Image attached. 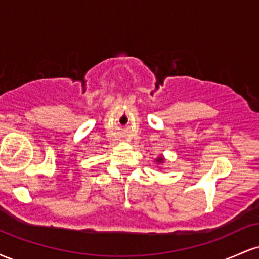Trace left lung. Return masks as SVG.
<instances>
[{
	"label": "left lung",
	"instance_id": "obj_1",
	"mask_svg": "<svg viewBox=\"0 0 259 259\" xmlns=\"http://www.w3.org/2000/svg\"><path fill=\"white\" fill-rule=\"evenodd\" d=\"M164 160H165V158L163 156H160V157H158V158H156V162L158 163V164H162V163H164Z\"/></svg>",
	"mask_w": 259,
	"mask_h": 259
}]
</instances>
